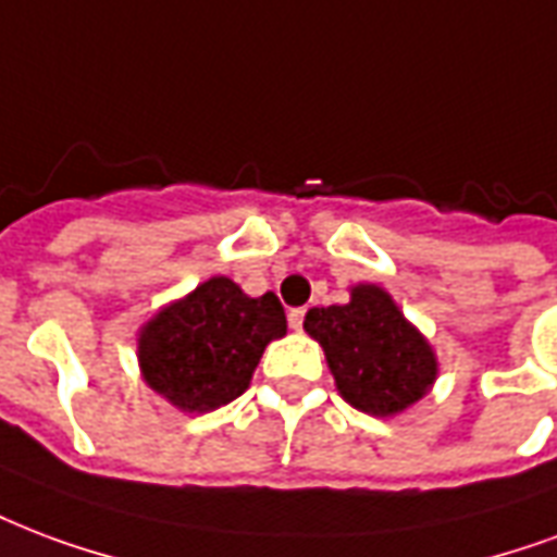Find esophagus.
Returning <instances> with one entry per match:
<instances>
[{"mask_svg":"<svg viewBox=\"0 0 557 557\" xmlns=\"http://www.w3.org/2000/svg\"><path fill=\"white\" fill-rule=\"evenodd\" d=\"M304 315H307V310H304V307H298V310H289L292 331H300V327H304Z\"/></svg>","mask_w":557,"mask_h":557,"instance_id":"obj_1","label":"esophagus"}]
</instances>
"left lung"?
Returning a JSON list of instances; mask_svg holds the SVG:
<instances>
[{"label": "left lung", "instance_id": "8db88e82", "mask_svg": "<svg viewBox=\"0 0 557 557\" xmlns=\"http://www.w3.org/2000/svg\"><path fill=\"white\" fill-rule=\"evenodd\" d=\"M304 331L324 348L342 398L362 413H401L434 386V348L374 283L354 286L348 304L307 312Z\"/></svg>", "mask_w": 557, "mask_h": 557}]
</instances>
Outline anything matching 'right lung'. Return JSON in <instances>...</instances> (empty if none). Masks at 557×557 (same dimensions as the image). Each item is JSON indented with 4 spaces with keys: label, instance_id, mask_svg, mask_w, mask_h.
<instances>
[{
    "label": "right lung",
    "instance_id": "1",
    "mask_svg": "<svg viewBox=\"0 0 557 557\" xmlns=\"http://www.w3.org/2000/svg\"><path fill=\"white\" fill-rule=\"evenodd\" d=\"M286 336L274 292L250 298L230 277H209L159 310L138 336L150 389L185 413H209L245 393L271 339Z\"/></svg>",
    "mask_w": 557,
    "mask_h": 557
}]
</instances>
